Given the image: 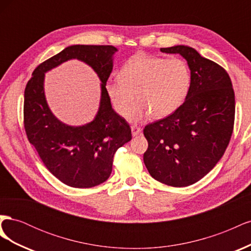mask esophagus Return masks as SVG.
Returning a JSON list of instances; mask_svg holds the SVG:
<instances>
[{
	"mask_svg": "<svg viewBox=\"0 0 251 251\" xmlns=\"http://www.w3.org/2000/svg\"><path fill=\"white\" fill-rule=\"evenodd\" d=\"M131 130H132V135L134 136H137V135H139L140 133H141V128L139 127V126H131Z\"/></svg>",
	"mask_w": 251,
	"mask_h": 251,
	"instance_id": "34e87169",
	"label": "esophagus"
}]
</instances>
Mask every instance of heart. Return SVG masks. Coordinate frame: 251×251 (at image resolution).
<instances>
[{
    "label": "heart",
    "instance_id": "1",
    "mask_svg": "<svg viewBox=\"0 0 251 251\" xmlns=\"http://www.w3.org/2000/svg\"><path fill=\"white\" fill-rule=\"evenodd\" d=\"M120 80L109 81L107 94L114 109L125 116L134 94L139 100L127 113V119L138 123L150 116L166 117L183 103L191 88V72L180 58L136 55L119 71Z\"/></svg>",
    "mask_w": 251,
    "mask_h": 251
}]
</instances>
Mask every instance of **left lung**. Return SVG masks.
<instances>
[{
	"mask_svg": "<svg viewBox=\"0 0 251 251\" xmlns=\"http://www.w3.org/2000/svg\"><path fill=\"white\" fill-rule=\"evenodd\" d=\"M160 51L183 56L192 82L176 111L144 127L149 148L143 161L155 180L184 187L202 179L224 155L233 131L234 92L224 68L194 48L178 45Z\"/></svg>",
	"mask_w": 251,
	"mask_h": 251,
	"instance_id": "1",
	"label": "left lung"
}]
</instances>
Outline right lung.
<instances>
[{
	"label": "right lung",
	"mask_w": 251,
	"mask_h": 251,
	"mask_svg": "<svg viewBox=\"0 0 251 251\" xmlns=\"http://www.w3.org/2000/svg\"><path fill=\"white\" fill-rule=\"evenodd\" d=\"M114 46L73 45L37 66L24 94V126L48 171L66 185L89 188L108 180L116 151L132 139L131 127L112 109L105 85L113 69ZM76 58L89 64L102 81L100 109L93 122L68 126L50 112L44 97V73Z\"/></svg>",
	"instance_id": "obj_1"
}]
</instances>
